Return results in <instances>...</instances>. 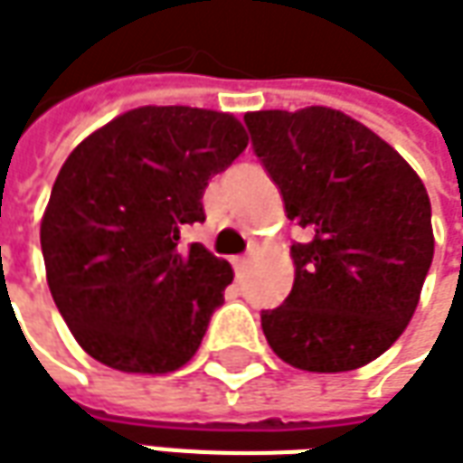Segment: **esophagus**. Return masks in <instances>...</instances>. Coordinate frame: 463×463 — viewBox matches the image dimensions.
I'll return each mask as SVG.
<instances>
[{
	"instance_id": "34e87169",
	"label": "esophagus",
	"mask_w": 463,
	"mask_h": 463,
	"mask_svg": "<svg viewBox=\"0 0 463 463\" xmlns=\"http://www.w3.org/2000/svg\"><path fill=\"white\" fill-rule=\"evenodd\" d=\"M232 263H235V271H243V269H248L250 259H248V256H238Z\"/></svg>"
}]
</instances>
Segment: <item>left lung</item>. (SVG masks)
Returning a JSON list of instances; mask_svg holds the SVG:
<instances>
[{
    "mask_svg": "<svg viewBox=\"0 0 463 463\" xmlns=\"http://www.w3.org/2000/svg\"><path fill=\"white\" fill-rule=\"evenodd\" d=\"M253 153L310 243L295 284L261 312L269 345L305 372H351L402 335L433 261L430 200L405 158L330 107L248 112Z\"/></svg>",
    "mask_w": 463,
    "mask_h": 463,
    "instance_id": "8db88e82",
    "label": "left lung"
}]
</instances>
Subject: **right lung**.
Masks as SVG:
<instances>
[{
    "mask_svg": "<svg viewBox=\"0 0 463 463\" xmlns=\"http://www.w3.org/2000/svg\"><path fill=\"white\" fill-rule=\"evenodd\" d=\"M246 146L228 112L137 107L66 158L41 248L58 312L91 359L168 374L197 354L232 269L179 241L186 225L204 222V186Z\"/></svg>",
    "mask_w": 463,
    "mask_h": 463,
    "instance_id": "obj_1",
    "label": "right lung"
}]
</instances>
